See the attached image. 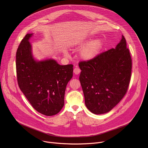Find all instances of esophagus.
<instances>
[{
  "label": "esophagus",
  "instance_id": "34e87169",
  "mask_svg": "<svg viewBox=\"0 0 148 148\" xmlns=\"http://www.w3.org/2000/svg\"><path fill=\"white\" fill-rule=\"evenodd\" d=\"M80 72H81L80 69L79 68H77V67L74 68V69H73V72H74V73H75V75H78V74H79V73H80Z\"/></svg>",
  "mask_w": 148,
  "mask_h": 148
}]
</instances>
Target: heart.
I'll return each mask as SVG.
<instances>
[{
	"label": "heart",
	"mask_w": 148,
	"mask_h": 148,
	"mask_svg": "<svg viewBox=\"0 0 148 148\" xmlns=\"http://www.w3.org/2000/svg\"><path fill=\"white\" fill-rule=\"evenodd\" d=\"M102 45V42L97 39L87 43L80 52V57L86 60L93 58L99 52Z\"/></svg>",
	"instance_id": "obj_1"
}]
</instances>
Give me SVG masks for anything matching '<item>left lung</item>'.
Instances as JSON below:
<instances>
[{
	"label": "left lung",
	"instance_id": "8db88e82",
	"mask_svg": "<svg viewBox=\"0 0 148 148\" xmlns=\"http://www.w3.org/2000/svg\"><path fill=\"white\" fill-rule=\"evenodd\" d=\"M86 108L96 114L109 112L124 97L130 83L132 59L124 36L115 48L79 64Z\"/></svg>",
	"mask_w": 148,
	"mask_h": 148
}]
</instances>
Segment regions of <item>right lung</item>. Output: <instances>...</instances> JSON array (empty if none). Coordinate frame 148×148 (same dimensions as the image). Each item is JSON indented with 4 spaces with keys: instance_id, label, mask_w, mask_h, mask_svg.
<instances>
[{
    "instance_id": "add662e5",
    "label": "right lung",
    "mask_w": 148,
    "mask_h": 148,
    "mask_svg": "<svg viewBox=\"0 0 148 148\" xmlns=\"http://www.w3.org/2000/svg\"><path fill=\"white\" fill-rule=\"evenodd\" d=\"M32 35L27 34L24 37L16 51L18 83L32 107L51 116L63 107L66 86L73 76V65H61L53 59L36 61L28 42Z\"/></svg>"
}]
</instances>
